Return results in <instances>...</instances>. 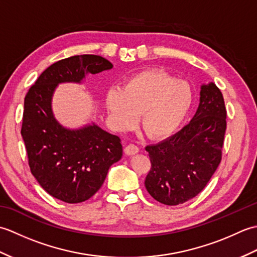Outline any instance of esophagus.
Instances as JSON below:
<instances>
[{"mask_svg":"<svg viewBox=\"0 0 257 257\" xmlns=\"http://www.w3.org/2000/svg\"><path fill=\"white\" fill-rule=\"evenodd\" d=\"M124 152H125V155H128V156L136 155V154H138V152H139V147H138L137 145L129 144V145L124 148Z\"/></svg>","mask_w":257,"mask_h":257,"instance_id":"34e87169","label":"esophagus"}]
</instances>
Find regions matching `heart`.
Returning <instances> with one entry per match:
<instances>
[{"mask_svg": "<svg viewBox=\"0 0 257 257\" xmlns=\"http://www.w3.org/2000/svg\"><path fill=\"white\" fill-rule=\"evenodd\" d=\"M192 98L187 81L160 70H145L129 78L120 90L109 91L106 106L119 129L132 127L140 113V128L157 139L176 132Z\"/></svg>", "mask_w": 257, "mask_h": 257, "instance_id": "1", "label": "heart"}]
</instances>
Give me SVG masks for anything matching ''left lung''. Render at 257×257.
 <instances>
[{"label": "left lung", "instance_id": "obj_1", "mask_svg": "<svg viewBox=\"0 0 257 257\" xmlns=\"http://www.w3.org/2000/svg\"><path fill=\"white\" fill-rule=\"evenodd\" d=\"M200 94L198 111L187 125L146 147L151 162L146 189L162 204H182L198 195L221 162L226 130L224 98L213 83L202 86Z\"/></svg>", "mask_w": 257, "mask_h": 257}]
</instances>
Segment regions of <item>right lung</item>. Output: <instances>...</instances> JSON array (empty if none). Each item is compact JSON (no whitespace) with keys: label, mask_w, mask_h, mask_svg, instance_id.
Listing matches in <instances>:
<instances>
[{"label":"right lung","mask_w":257,"mask_h":257,"mask_svg":"<svg viewBox=\"0 0 257 257\" xmlns=\"http://www.w3.org/2000/svg\"><path fill=\"white\" fill-rule=\"evenodd\" d=\"M112 68L98 55H76L51 65L24 99L21 135L31 172L48 194L80 203L100 189L109 168L122 156L121 140L96 124L68 130L53 116L51 100L59 83H79L86 74Z\"/></svg>","instance_id":"1"}]
</instances>
